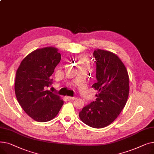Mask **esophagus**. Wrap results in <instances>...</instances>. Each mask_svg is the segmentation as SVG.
I'll use <instances>...</instances> for the list:
<instances>
[{
	"label": "esophagus",
	"instance_id": "34e87169",
	"mask_svg": "<svg viewBox=\"0 0 154 154\" xmlns=\"http://www.w3.org/2000/svg\"><path fill=\"white\" fill-rule=\"evenodd\" d=\"M67 98L69 100H75L77 99L76 97H67Z\"/></svg>",
	"mask_w": 154,
	"mask_h": 154
}]
</instances>
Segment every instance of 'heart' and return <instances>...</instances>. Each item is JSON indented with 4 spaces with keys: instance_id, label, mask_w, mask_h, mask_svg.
<instances>
[{
    "instance_id": "b5f03b06",
    "label": "heart",
    "mask_w": 154,
    "mask_h": 154,
    "mask_svg": "<svg viewBox=\"0 0 154 154\" xmlns=\"http://www.w3.org/2000/svg\"><path fill=\"white\" fill-rule=\"evenodd\" d=\"M78 62H79V63L80 65L88 63V62H87V59H86L85 58H84V57H81V58H80V59H79Z\"/></svg>"
}]
</instances>
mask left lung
Wrapping results in <instances>:
<instances>
[{
	"instance_id": "left-lung-1",
	"label": "left lung",
	"mask_w": 154,
	"mask_h": 154,
	"mask_svg": "<svg viewBox=\"0 0 154 154\" xmlns=\"http://www.w3.org/2000/svg\"><path fill=\"white\" fill-rule=\"evenodd\" d=\"M93 57L97 82L92 87L99 94L95 95V101L79 112V117L87 125L100 128L114 122L124 108L129 94V77L124 64L115 54L97 49Z\"/></svg>"
}]
</instances>
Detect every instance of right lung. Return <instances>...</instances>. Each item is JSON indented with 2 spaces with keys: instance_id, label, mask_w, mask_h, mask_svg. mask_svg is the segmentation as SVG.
<instances>
[{
  "instance_id": "obj_1",
  "label": "right lung",
  "mask_w": 154,
  "mask_h": 154,
  "mask_svg": "<svg viewBox=\"0 0 154 154\" xmlns=\"http://www.w3.org/2000/svg\"><path fill=\"white\" fill-rule=\"evenodd\" d=\"M60 59L57 48H38L22 60L16 72V97L26 114L37 122L51 120L63 104L59 95L47 90Z\"/></svg>"
}]
</instances>
